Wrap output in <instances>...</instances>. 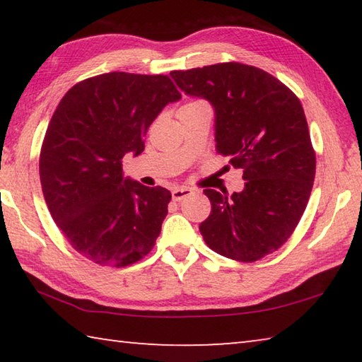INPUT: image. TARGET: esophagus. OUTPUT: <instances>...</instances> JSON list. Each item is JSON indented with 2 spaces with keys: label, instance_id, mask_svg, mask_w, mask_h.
Masks as SVG:
<instances>
[{
  "label": "esophagus",
  "instance_id": "1",
  "mask_svg": "<svg viewBox=\"0 0 362 362\" xmlns=\"http://www.w3.org/2000/svg\"><path fill=\"white\" fill-rule=\"evenodd\" d=\"M193 193L192 188H187V187H179V188H174L173 189V199L174 201H182L185 199L187 196H189Z\"/></svg>",
  "mask_w": 362,
  "mask_h": 362
}]
</instances>
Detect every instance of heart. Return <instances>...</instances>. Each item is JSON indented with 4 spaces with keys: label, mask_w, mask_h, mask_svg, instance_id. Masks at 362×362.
<instances>
[{
    "label": "heart",
    "mask_w": 362,
    "mask_h": 362,
    "mask_svg": "<svg viewBox=\"0 0 362 362\" xmlns=\"http://www.w3.org/2000/svg\"><path fill=\"white\" fill-rule=\"evenodd\" d=\"M201 103H204V102H201V100H193V102H188V103H185V105H183V107H196V105H201Z\"/></svg>",
    "instance_id": "heart-1"
}]
</instances>
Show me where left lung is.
<instances>
[{
	"instance_id": "obj_1",
	"label": "left lung",
	"mask_w": 362,
	"mask_h": 362,
	"mask_svg": "<svg viewBox=\"0 0 362 362\" xmlns=\"http://www.w3.org/2000/svg\"><path fill=\"white\" fill-rule=\"evenodd\" d=\"M188 95L216 112V148L244 169V189L206 188L211 216L199 225L214 252L255 262L289 240L308 204L316 155L298 97L269 73L225 62L170 71Z\"/></svg>"
}]
</instances>
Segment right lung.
<instances>
[{
    "label": "right lung",
    "mask_w": 362,
    "mask_h": 362,
    "mask_svg": "<svg viewBox=\"0 0 362 362\" xmlns=\"http://www.w3.org/2000/svg\"><path fill=\"white\" fill-rule=\"evenodd\" d=\"M180 99L168 75L112 71L78 83L49 121L40 155L42 194L71 247L103 267H127L155 246L173 194L122 177L161 110Z\"/></svg>",
    "instance_id": "1"
}]
</instances>
